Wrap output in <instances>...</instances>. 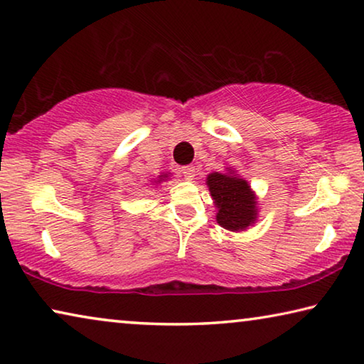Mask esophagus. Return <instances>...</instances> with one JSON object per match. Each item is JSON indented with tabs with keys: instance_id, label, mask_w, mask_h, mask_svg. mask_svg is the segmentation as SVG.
<instances>
[{
	"instance_id": "esophagus-1",
	"label": "esophagus",
	"mask_w": 364,
	"mask_h": 364,
	"mask_svg": "<svg viewBox=\"0 0 364 364\" xmlns=\"http://www.w3.org/2000/svg\"><path fill=\"white\" fill-rule=\"evenodd\" d=\"M183 176L186 178V180H194L196 176V168L193 165H188V166H183Z\"/></svg>"
}]
</instances>
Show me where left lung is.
Segmentation results:
<instances>
[{"label":"left lung","mask_w":364,"mask_h":364,"mask_svg":"<svg viewBox=\"0 0 364 364\" xmlns=\"http://www.w3.org/2000/svg\"><path fill=\"white\" fill-rule=\"evenodd\" d=\"M210 196L218 207L217 222L223 228L240 232L256 220V200L250 184L235 175L212 173L207 176Z\"/></svg>","instance_id":"8db88e82"}]
</instances>
